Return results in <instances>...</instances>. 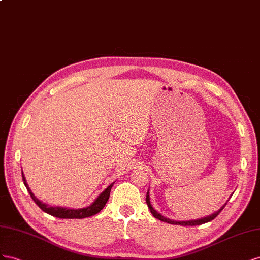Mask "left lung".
Segmentation results:
<instances>
[{
  "instance_id": "left-lung-1",
  "label": "left lung",
  "mask_w": 260,
  "mask_h": 260,
  "mask_svg": "<svg viewBox=\"0 0 260 260\" xmlns=\"http://www.w3.org/2000/svg\"><path fill=\"white\" fill-rule=\"evenodd\" d=\"M146 203H147L148 207H149L150 212L153 214V217H154V218H157V219H158V220H160V221L167 222V223H170V224H179V225H183V226H188V225L194 226V225H200V224H203V223H207V222H209V221H211V220H213L214 218H216V217L218 216V214H219L222 210H223V208H224L225 205H226V203H225L223 206L221 207V208H220L218 211L213 212L212 214H209V216L204 217V218L196 219V220H186V221H174V220H171V219H168V218H166V217H163L162 214H160L157 210H154V208H153V207H152V206H151V204H150L149 190L147 191Z\"/></svg>"
}]
</instances>
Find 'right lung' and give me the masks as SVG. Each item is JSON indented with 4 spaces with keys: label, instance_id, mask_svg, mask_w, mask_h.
Returning <instances> with one entry per match:
<instances>
[{
    "label": "right lung",
    "instance_id": "add662e5",
    "mask_svg": "<svg viewBox=\"0 0 260 260\" xmlns=\"http://www.w3.org/2000/svg\"><path fill=\"white\" fill-rule=\"evenodd\" d=\"M21 175H23V181H24V184H25V186H26L28 192H29V194H30L34 202L39 206V208L41 210H43L44 212L51 214V216L56 217V218H60V219H83V218L91 217V216H93V214L98 213L99 211H101L103 209V207L106 206L107 202L109 200V197H110L111 188H112L113 184H114V183L110 184L109 186L105 190H103L97 198H95V200L90 206L86 207V208L71 209V208H65V207L49 206L47 204L42 203L41 200H39L38 198H37L34 195V192L30 190V188H29L23 171H21Z\"/></svg>",
    "mask_w": 260,
    "mask_h": 260
}]
</instances>
